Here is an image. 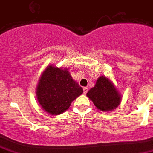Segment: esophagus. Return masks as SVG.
Wrapping results in <instances>:
<instances>
[{
	"mask_svg": "<svg viewBox=\"0 0 153 153\" xmlns=\"http://www.w3.org/2000/svg\"><path fill=\"white\" fill-rule=\"evenodd\" d=\"M83 90H84V94H86V93H87V91H88V88H87V87H84V88H83Z\"/></svg>",
	"mask_w": 153,
	"mask_h": 153,
	"instance_id": "obj_1",
	"label": "esophagus"
}]
</instances>
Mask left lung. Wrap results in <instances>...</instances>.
Listing matches in <instances>:
<instances>
[{
    "mask_svg": "<svg viewBox=\"0 0 153 153\" xmlns=\"http://www.w3.org/2000/svg\"><path fill=\"white\" fill-rule=\"evenodd\" d=\"M87 96L98 109L103 111L115 109L121 101L117 90L105 76L98 78L95 87L89 90Z\"/></svg>",
    "mask_w": 153,
    "mask_h": 153,
    "instance_id": "8db88e82",
    "label": "left lung"
}]
</instances>
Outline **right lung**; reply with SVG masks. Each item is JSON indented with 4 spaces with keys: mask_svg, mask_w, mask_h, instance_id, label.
Here are the masks:
<instances>
[{
    "mask_svg": "<svg viewBox=\"0 0 153 153\" xmlns=\"http://www.w3.org/2000/svg\"><path fill=\"white\" fill-rule=\"evenodd\" d=\"M82 93V87L73 81L67 69L53 66L45 69L36 89L38 102L42 109L51 115L66 111Z\"/></svg>",
    "mask_w": 153,
    "mask_h": 153,
    "instance_id": "right-lung-1",
    "label": "right lung"
}]
</instances>
